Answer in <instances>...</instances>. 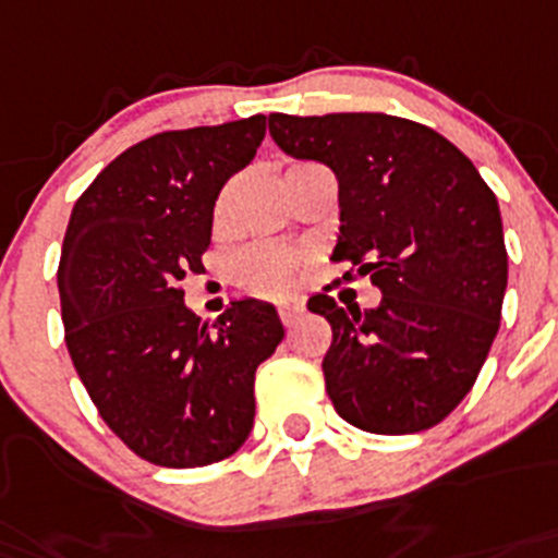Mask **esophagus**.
Listing matches in <instances>:
<instances>
[{
    "mask_svg": "<svg viewBox=\"0 0 558 558\" xmlns=\"http://www.w3.org/2000/svg\"><path fill=\"white\" fill-rule=\"evenodd\" d=\"M303 314H305L303 303H280L278 305V316H280V322H283V327L296 325V322L303 319Z\"/></svg>",
    "mask_w": 558,
    "mask_h": 558,
    "instance_id": "1",
    "label": "esophagus"
}]
</instances>
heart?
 I'll return each mask as SVG.
<instances>
[{"label": "heart", "instance_id": "1", "mask_svg": "<svg viewBox=\"0 0 558 558\" xmlns=\"http://www.w3.org/2000/svg\"><path fill=\"white\" fill-rule=\"evenodd\" d=\"M296 269V255L283 247H250L239 253L233 264L239 286L253 294L280 296L291 289Z\"/></svg>", "mask_w": 558, "mask_h": 558}]
</instances>
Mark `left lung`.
Returning <instances> with one entry per match:
<instances>
[{
    "mask_svg": "<svg viewBox=\"0 0 558 558\" xmlns=\"http://www.w3.org/2000/svg\"><path fill=\"white\" fill-rule=\"evenodd\" d=\"M286 154L336 173L343 280L368 275L377 308L308 300L332 327L322 361L343 421L374 435L440 424L476 383L501 327V211L473 161L429 126L383 112L269 114ZM336 280L332 286H338Z\"/></svg>",
    "mask_w": 558,
    "mask_h": 558,
    "instance_id": "left-lung-1",
    "label": "left lung"
}]
</instances>
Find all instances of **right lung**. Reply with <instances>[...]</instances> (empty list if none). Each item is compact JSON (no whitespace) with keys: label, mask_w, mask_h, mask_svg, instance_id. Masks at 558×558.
<instances>
[{"label":"right lung","mask_w":558,"mask_h":558,"mask_svg":"<svg viewBox=\"0 0 558 558\" xmlns=\"http://www.w3.org/2000/svg\"><path fill=\"white\" fill-rule=\"evenodd\" d=\"M267 132L253 114L161 132L80 195L57 286L68 355L104 424L161 468L231 457L253 429L255 368L283 341L272 305L239 300L208 327L181 280L203 269L222 184Z\"/></svg>","instance_id":"1"}]
</instances>
